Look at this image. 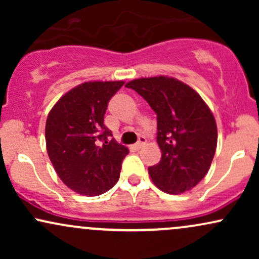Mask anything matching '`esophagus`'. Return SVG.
<instances>
[{
    "mask_svg": "<svg viewBox=\"0 0 259 259\" xmlns=\"http://www.w3.org/2000/svg\"><path fill=\"white\" fill-rule=\"evenodd\" d=\"M145 144H146V139H145L144 136H140L139 141L135 144V148H136V150H140V148L144 146Z\"/></svg>",
    "mask_w": 259,
    "mask_h": 259,
    "instance_id": "esophagus-1",
    "label": "esophagus"
}]
</instances>
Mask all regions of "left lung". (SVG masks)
Instances as JSON below:
<instances>
[{"label":"left lung","instance_id":"1","mask_svg":"<svg viewBox=\"0 0 259 259\" xmlns=\"http://www.w3.org/2000/svg\"><path fill=\"white\" fill-rule=\"evenodd\" d=\"M157 114L158 164L148 167L154 185L167 194L189 191L207 174L217 148L215 119L200 95L167 76L141 78L125 85Z\"/></svg>","mask_w":259,"mask_h":259}]
</instances>
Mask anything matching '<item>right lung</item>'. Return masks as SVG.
I'll return each mask as SVG.
<instances>
[{
    "label": "right lung",
    "instance_id": "obj_1",
    "mask_svg": "<svg viewBox=\"0 0 259 259\" xmlns=\"http://www.w3.org/2000/svg\"><path fill=\"white\" fill-rule=\"evenodd\" d=\"M124 81H89L53 106L45 138L50 159L61 180L76 194L99 196L117 184L129 150L112 139L105 113Z\"/></svg>",
    "mask_w": 259,
    "mask_h": 259
}]
</instances>
